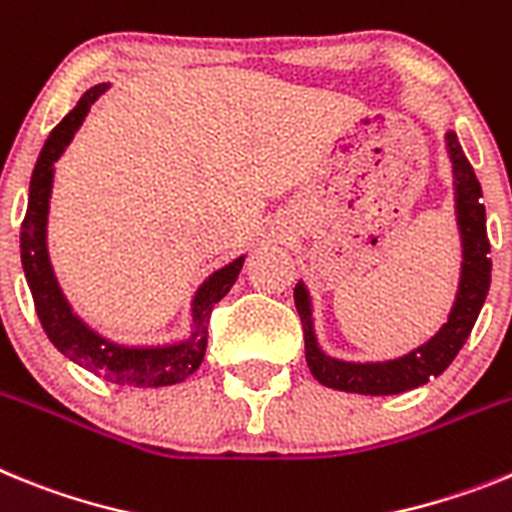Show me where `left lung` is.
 <instances>
[{"label": "left lung", "mask_w": 512, "mask_h": 512, "mask_svg": "<svg viewBox=\"0 0 512 512\" xmlns=\"http://www.w3.org/2000/svg\"><path fill=\"white\" fill-rule=\"evenodd\" d=\"M448 154L453 162V175H456V213H459L461 242H464V262H461V286L456 304L451 309V317L443 324L441 332L428 340L422 348L402 355L397 361L384 363H348L335 361L330 355L319 350L314 332H311V306L306 288L296 286L293 299L299 309L301 327H304L306 363H309L311 376L319 384L330 389L353 391V394H371V397H384V394H402L415 386L428 384L433 376H441L453 358L464 348L466 337L471 335V327L477 322L482 311L487 291H490V239H487V224H484L482 188L471 170L469 159L461 151L456 133H448Z\"/></svg>", "instance_id": "obj_1"}]
</instances>
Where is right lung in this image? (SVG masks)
Wrapping results in <instances>:
<instances>
[{
  "label": "right lung",
  "mask_w": 512,
  "mask_h": 512,
  "mask_svg": "<svg viewBox=\"0 0 512 512\" xmlns=\"http://www.w3.org/2000/svg\"><path fill=\"white\" fill-rule=\"evenodd\" d=\"M105 90H108V84H97V87L84 92L77 108L71 110L64 121L53 128L51 136L43 144L41 157L35 162L33 177H30L28 211H25L20 229L22 270H25V278H28L35 311H38V319H41L48 340L61 353L69 355L71 361L90 368L92 373H97L102 379L115 381V384L141 386V389H146V386L180 384L188 376H193L203 363L208 342L206 324L211 319V311L229 293V288L234 286L239 270H242L244 257L229 262L226 268L216 270L203 283L193 301V337L188 342H180V345H167V348H123V345H113V342L95 335L71 311V306L66 304L64 293H61L56 275L51 270V262H48L46 221L53 182V162L69 146L71 136L77 133V128L82 126V121L90 113L92 102Z\"/></svg>",
  "instance_id": "obj_1"
}]
</instances>
